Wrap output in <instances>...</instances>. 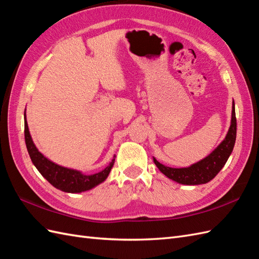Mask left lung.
<instances>
[{
    "label": "left lung",
    "instance_id": "left-lung-1",
    "mask_svg": "<svg viewBox=\"0 0 259 259\" xmlns=\"http://www.w3.org/2000/svg\"><path fill=\"white\" fill-rule=\"evenodd\" d=\"M236 140V117H235V105L234 101L232 103V115L231 124L227 136L223 141L211 152L209 155L197 163L191 164L188 167L174 168L168 167L161 164L156 158L153 157V162L162 173L182 185H201L207 184L218 175L227 163L232 151H233Z\"/></svg>",
    "mask_w": 259,
    "mask_h": 259
}]
</instances>
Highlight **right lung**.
<instances>
[{"instance_id":"add662e5","label":"right lung","mask_w":259,"mask_h":259,"mask_svg":"<svg viewBox=\"0 0 259 259\" xmlns=\"http://www.w3.org/2000/svg\"><path fill=\"white\" fill-rule=\"evenodd\" d=\"M24 120L25 142L30 156V160L38 169L39 173H40L52 186L59 190L64 191V193L77 194L83 193V191H88L98 186L99 184L105 182L106 178L108 177L110 170L115 164V155L107 167H105L103 170L98 171V173L91 175H86L82 173L81 170L61 166V165L50 161L48 157H46L41 152H39V150L37 149L34 141H32L28 129L27 119H26V111L24 114Z\"/></svg>"}]
</instances>
